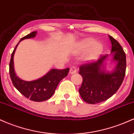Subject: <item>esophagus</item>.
<instances>
[{
    "label": "esophagus",
    "mask_w": 134,
    "mask_h": 134,
    "mask_svg": "<svg viewBox=\"0 0 134 134\" xmlns=\"http://www.w3.org/2000/svg\"><path fill=\"white\" fill-rule=\"evenodd\" d=\"M76 72H77V68H76V66L73 65L72 67H70V70H69V73L70 74H74Z\"/></svg>",
    "instance_id": "esophagus-1"
}]
</instances>
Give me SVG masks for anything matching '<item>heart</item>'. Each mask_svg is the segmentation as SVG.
Returning <instances> with one entry per match:
<instances>
[{
  "label": "heart",
  "instance_id": "obj_1",
  "mask_svg": "<svg viewBox=\"0 0 134 134\" xmlns=\"http://www.w3.org/2000/svg\"><path fill=\"white\" fill-rule=\"evenodd\" d=\"M79 51L85 52L88 50L85 56V60L92 62L96 60L102 54L103 46L100 42H95L92 38H86L80 42L79 44Z\"/></svg>",
  "mask_w": 134,
  "mask_h": 134
}]
</instances>
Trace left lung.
<instances>
[{
    "label": "left lung",
    "mask_w": 134,
    "mask_h": 134,
    "mask_svg": "<svg viewBox=\"0 0 134 134\" xmlns=\"http://www.w3.org/2000/svg\"><path fill=\"white\" fill-rule=\"evenodd\" d=\"M109 37L112 44L113 61L116 62L114 69L111 72L105 69L104 62L108 55L79 67L83 83L79 92L83 100L88 104H98L108 100L117 92L124 79L127 65L125 53L116 40L110 36Z\"/></svg>",
    "instance_id": "left-lung-1"
}]
</instances>
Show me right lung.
Wrapping results in <instances>:
<instances>
[{
  "label": "right lung",
  "instance_id": "add662e5",
  "mask_svg": "<svg viewBox=\"0 0 134 134\" xmlns=\"http://www.w3.org/2000/svg\"><path fill=\"white\" fill-rule=\"evenodd\" d=\"M36 34V31L32 32L22 37L20 42L23 39L34 37ZM19 42L13 51L9 63V74L13 85L22 95L26 98H30L31 100L42 102L49 99L55 93L60 81L67 76L69 68L63 70L51 69L41 78L31 81L22 80L16 74L13 62L14 52Z\"/></svg>",
  "mask_w": 134,
  "mask_h": 134
}]
</instances>
